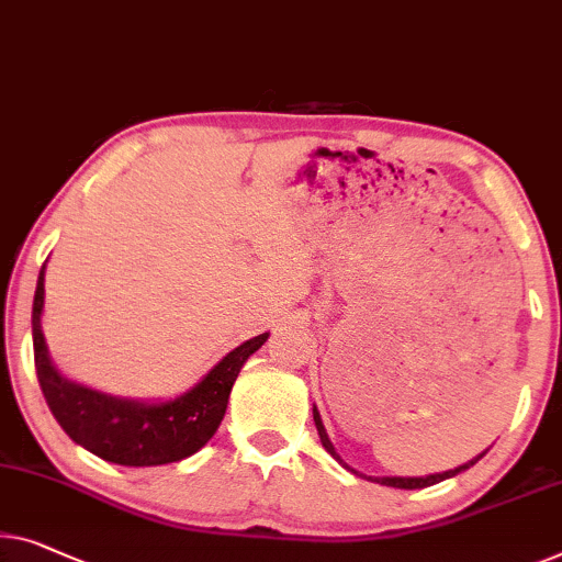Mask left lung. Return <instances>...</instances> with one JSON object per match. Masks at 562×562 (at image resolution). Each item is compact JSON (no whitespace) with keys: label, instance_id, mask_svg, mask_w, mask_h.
I'll list each match as a JSON object with an SVG mask.
<instances>
[{"label":"left lung","instance_id":"8db88e82","mask_svg":"<svg viewBox=\"0 0 562 562\" xmlns=\"http://www.w3.org/2000/svg\"><path fill=\"white\" fill-rule=\"evenodd\" d=\"M313 418H315V426H317V434H321V441H323V447H325V451H328V454L335 459V462L338 464H342L346 469H350L346 462H342L340 459V454L338 451H335V447H333V441H330V437H328V431H325V426H323V418H321V412H317V406L313 404ZM487 454V449L482 451V454H476L474 459H469V462H464V464H459V467H454V469H447V472H437V474H426V476H366V474H361V472H356V469H350V472L353 474H358V476H366V480H371V482H379V484H386V487H396V490H424V487H431V484H437V482H443V480H449V476H457L459 472H464V469H469V467H474L476 462H480V459Z\"/></svg>","mask_w":562,"mask_h":562}]
</instances>
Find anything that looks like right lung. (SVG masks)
<instances>
[{"label": "right lung", "instance_id": "1", "mask_svg": "<svg viewBox=\"0 0 562 562\" xmlns=\"http://www.w3.org/2000/svg\"><path fill=\"white\" fill-rule=\"evenodd\" d=\"M45 267L47 262L40 270L35 303H32V346H35L40 389L67 437L105 462L123 467H158L196 454L220 429L241 366L265 346L270 333L249 338L229 350L212 371H206L179 396L156 401L113 396L70 381L49 358L42 335Z\"/></svg>", "mask_w": 562, "mask_h": 562}]
</instances>
